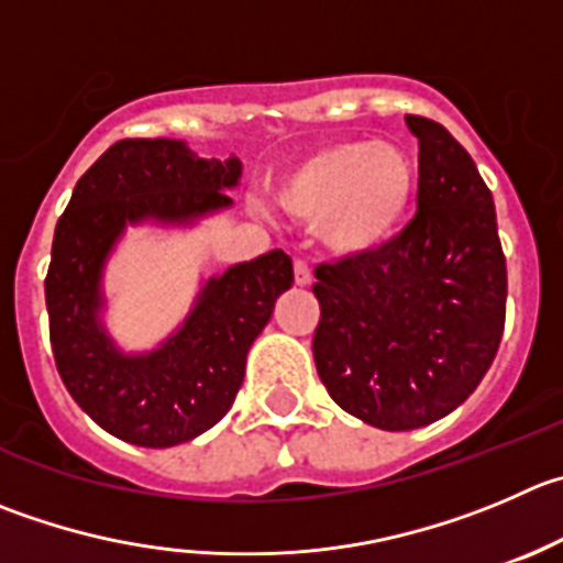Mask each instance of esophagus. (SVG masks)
Returning <instances> with one entry per match:
<instances>
[{"mask_svg":"<svg viewBox=\"0 0 563 563\" xmlns=\"http://www.w3.org/2000/svg\"><path fill=\"white\" fill-rule=\"evenodd\" d=\"M292 271H296V285H298V287L312 285V267H309L307 260H296V265H292Z\"/></svg>","mask_w":563,"mask_h":563,"instance_id":"esophagus-1","label":"esophagus"}]
</instances>
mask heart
I'll list each match as a JSON object with an SVG mask.
<instances>
[{
  "mask_svg": "<svg viewBox=\"0 0 563 563\" xmlns=\"http://www.w3.org/2000/svg\"><path fill=\"white\" fill-rule=\"evenodd\" d=\"M417 165L393 143L342 141L309 154L278 185L296 221L323 232L342 256H367L393 243L417 201Z\"/></svg>",
  "mask_w": 563,
  "mask_h": 563,
  "instance_id": "1",
  "label": "heart"
}]
</instances>
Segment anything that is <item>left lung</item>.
I'll return each instance as SVG.
<instances>
[{
    "label": "left lung",
    "mask_w": 563,
    "mask_h": 563,
    "mask_svg": "<svg viewBox=\"0 0 563 563\" xmlns=\"http://www.w3.org/2000/svg\"><path fill=\"white\" fill-rule=\"evenodd\" d=\"M420 137L417 216L367 256L314 267L318 376L336 406L384 431H411L473 395L506 325V256L495 201L467 148L406 115Z\"/></svg>",
    "instance_id": "8db88e82"
}]
</instances>
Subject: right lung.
<instances>
[{
	"mask_svg": "<svg viewBox=\"0 0 563 563\" xmlns=\"http://www.w3.org/2000/svg\"><path fill=\"white\" fill-rule=\"evenodd\" d=\"M240 159H198L179 141L126 137L79 176L60 216L46 273L55 365L71 398L112 437L174 448L232 409L245 356L292 285L285 251L256 256L212 278L196 309L159 351L121 356L96 323L99 273L126 223L190 221L232 205Z\"/></svg>",
	"mask_w": 563,
	"mask_h": 563,
	"instance_id": "1",
	"label": "right lung"
}]
</instances>
